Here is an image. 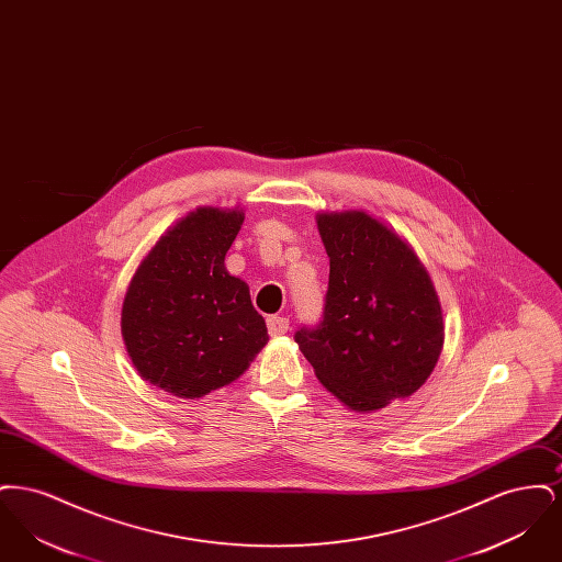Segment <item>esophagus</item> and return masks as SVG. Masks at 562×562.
Listing matches in <instances>:
<instances>
[{
    "label": "esophagus",
    "mask_w": 562,
    "mask_h": 562,
    "mask_svg": "<svg viewBox=\"0 0 562 562\" xmlns=\"http://www.w3.org/2000/svg\"><path fill=\"white\" fill-rule=\"evenodd\" d=\"M268 330L271 337L286 335V333H289V321H286V318H282V316H269Z\"/></svg>",
    "instance_id": "obj_1"
}]
</instances>
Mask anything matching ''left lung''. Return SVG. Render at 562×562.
Instances as JSON below:
<instances>
[{
    "label": "left lung",
    "instance_id": "obj_1",
    "mask_svg": "<svg viewBox=\"0 0 562 562\" xmlns=\"http://www.w3.org/2000/svg\"><path fill=\"white\" fill-rule=\"evenodd\" d=\"M330 259L316 326L294 341L322 385L351 411L408 398L434 371L445 326L428 271L401 236L362 211L318 214Z\"/></svg>",
    "mask_w": 562,
    "mask_h": 562
}]
</instances>
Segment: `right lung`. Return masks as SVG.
<instances>
[{
  "instance_id": "right-lung-1",
  "label": "right lung",
  "mask_w": 562,
  "mask_h": 562,
  "mask_svg": "<svg viewBox=\"0 0 562 562\" xmlns=\"http://www.w3.org/2000/svg\"><path fill=\"white\" fill-rule=\"evenodd\" d=\"M241 211L198 209L161 236L136 269L122 335L143 379L179 398L236 381L268 344V326L225 255Z\"/></svg>"
}]
</instances>
